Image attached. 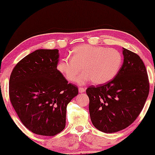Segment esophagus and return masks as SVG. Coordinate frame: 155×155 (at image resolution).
<instances>
[{
  "label": "esophagus",
  "mask_w": 155,
  "mask_h": 155,
  "mask_svg": "<svg viewBox=\"0 0 155 155\" xmlns=\"http://www.w3.org/2000/svg\"><path fill=\"white\" fill-rule=\"evenodd\" d=\"M85 91H86V88H83V87H80L78 88V92L79 93H84Z\"/></svg>",
  "instance_id": "esophagus-1"
}]
</instances>
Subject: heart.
Instances as JSON below:
<instances>
[{"instance_id": "1", "label": "heart", "mask_w": 155, "mask_h": 155, "mask_svg": "<svg viewBox=\"0 0 155 155\" xmlns=\"http://www.w3.org/2000/svg\"><path fill=\"white\" fill-rule=\"evenodd\" d=\"M122 60L121 53L116 49L84 44L75 47L70 58L59 61L57 69L67 81H74L83 67L86 72L78 77V84L82 85L93 81L95 84H102L117 75Z\"/></svg>"}]
</instances>
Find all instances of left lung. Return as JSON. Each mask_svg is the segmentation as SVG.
<instances>
[{
	"mask_svg": "<svg viewBox=\"0 0 155 155\" xmlns=\"http://www.w3.org/2000/svg\"><path fill=\"white\" fill-rule=\"evenodd\" d=\"M123 49L124 62L116 77L86 89L91 121L97 129L107 134L130 126L149 95V79L143 60L136 53Z\"/></svg>",
	"mask_w": 155,
	"mask_h": 155,
	"instance_id": "8db88e82",
	"label": "left lung"
}]
</instances>
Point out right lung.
I'll use <instances>...</instances> for the list:
<instances>
[{
    "mask_svg": "<svg viewBox=\"0 0 155 155\" xmlns=\"http://www.w3.org/2000/svg\"><path fill=\"white\" fill-rule=\"evenodd\" d=\"M58 58V49L37 50L21 59L10 74V102L35 134L54 136L63 130L67 104L78 93L57 69Z\"/></svg>",
    "mask_w": 155,
    "mask_h": 155,
    "instance_id": "right-lung-1",
    "label": "right lung"
}]
</instances>
